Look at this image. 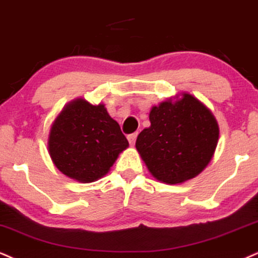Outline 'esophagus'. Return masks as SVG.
I'll return each mask as SVG.
<instances>
[{
    "label": "esophagus",
    "mask_w": 258,
    "mask_h": 258,
    "mask_svg": "<svg viewBox=\"0 0 258 258\" xmlns=\"http://www.w3.org/2000/svg\"><path fill=\"white\" fill-rule=\"evenodd\" d=\"M136 138H138V133H134V134H130L128 135V141L130 145H134L136 141Z\"/></svg>",
    "instance_id": "esophagus-1"
}]
</instances>
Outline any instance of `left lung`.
I'll use <instances>...</instances> for the list:
<instances>
[{"label":"left lung","mask_w":258,"mask_h":258,"mask_svg":"<svg viewBox=\"0 0 258 258\" xmlns=\"http://www.w3.org/2000/svg\"><path fill=\"white\" fill-rule=\"evenodd\" d=\"M149 120L135 146L152 176L179 184L205 170L219 140L218 122L205 104L182 93L152 107Z\"/></svg>","instance_id":"1"}]
</instances>
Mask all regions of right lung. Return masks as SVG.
<instances>
[{"label": "right lung", "instance_id": "obj_1", "mask_svg": "<svg viewBox=\"0 0 258 258\" xmlns=\"http://www.w3.org/2000/svg\"><path fill=\"white\" fill-rule=\"evenodd\" d=\"M128 146L119 124L111 118L105 105H92L82 98L63 107L47 140L55 166L81 183L105 176Z\"/></svg>", "mask_w": 258, "mask_h": 258}]
</instances>
